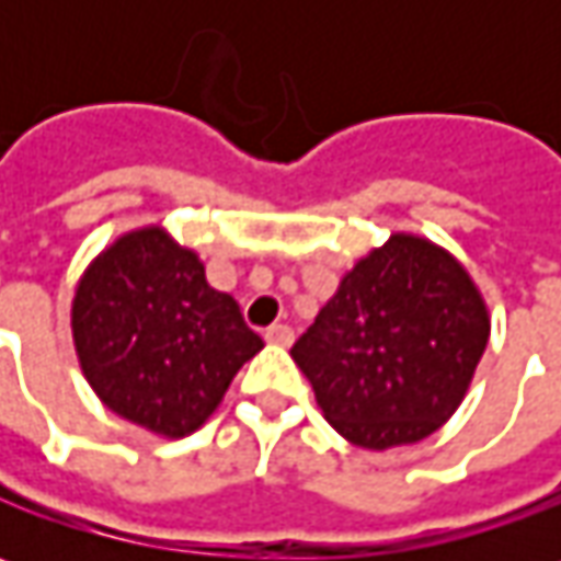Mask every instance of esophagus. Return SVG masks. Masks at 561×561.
<instances>
[{"label":"esophagus","instance_id":"1","mask_svg":"<svg viewBox=\"0 0 561 561\" xmlns=\"http://www.w3.org/2000/svg\"><path fill=\"white\" fill-rule=\"evenodd\" d=\"M265 340H268L271 346H290L293 328H287V324H271L268 331H265Z\"/></svg>","mask_w":561,"mask_h":561}]
</instances>
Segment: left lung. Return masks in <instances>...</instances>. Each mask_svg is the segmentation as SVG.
I'll list each match as a JSON object with an SVG mask.
<instances>
[{
  "label": "left lung",
  "instance_id": "left-lung-1",
  "mask_svg": "<svg viewBox=\"0 0 561 561\" xmlns=\"http://www.w3.org/2000/svg\"><path fill=\"white\" fill-rule=\"evenodd\" d=\"M490 314L465 265L415 233L358 259L290 356L340 437L393 449L431 437L462 405Z\"/></svg>",
  "mask_w": 561,
  "mask_h": 561
}]
</instances>
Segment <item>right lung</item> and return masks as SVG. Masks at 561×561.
Here are the masks:
<instances>
[{
    "mask_svg": "<svg viewBox=\"0 0 561 561\" xmlns=\"http://www.w3.org/2000/svg\"><path fill=\"white\" fill-rule=\"evenodd\" d=\"M71 334L102 405L168 440L203 427L265 346L237 299L208 287L199 255L159 225L124 233L87 265Z\"/></svg>",
    "mask_w": 561,
    "mask_h": 561,
    "instance_id": "add662e5",
    "label": "right lung"
}]
</instances>
